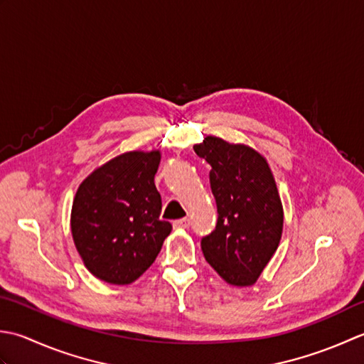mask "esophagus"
<instances>
[{
    "label": "esophagus",
    "mask_w": 364,
    "mask_h": 364,
    "mask_svg": "<svg viewBox=\"0 0 364 364\" xmlns=\"http://www.w3.org/2000/svg\"><path fill=\"white\" fill-rule=\"evenodd\" d=\"M173 226L176 229H187L190 226V220L188 218H181V220H176Z\"/></svg>",
    "instance_id": "34e87169"
}]
</instances>
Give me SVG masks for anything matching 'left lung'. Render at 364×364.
<instances>
[{
  "label": "left lung",
  "instance_id": "8db88e82",
  "mask_svg": "<svg viewBox=\"0 0 364 364\" xmlns=\"http://www.w3.org/2000/svg\"><path fill=\"white\" fill-rule=\"evenodd\" d=\"M193 149L212 166L218 212L215 231L201 240L205 261L229 284H255L283 234V204L269 163L250 146L217 136Z\"/></svg>",
  "mask_w": 364,
  "mask_h": 364
}]
</instances>
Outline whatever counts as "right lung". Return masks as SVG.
<instances>
[{"label":"right lung","instance_id":"1","mask_svg":"<svg viewBox=\"0 0 364 364\" xmlns=\"http://www.w3.org/2000/svg\"><path fill=\"white\" fill-rule=\"evenodd\" d=\"M160 151L125 152L81 182L70 228L86 269L109 284H130L160 253L171 223L160 220L154 177Z\"/></svg>","mask_w":364,"mask_h":364}]
</instances>
